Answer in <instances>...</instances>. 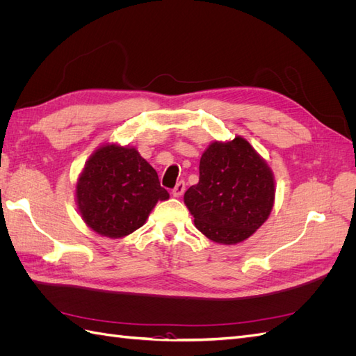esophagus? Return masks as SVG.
Wrapping results in <instances>:
<instances>
[{
  "instance_id": "34e87169",
  "label": "esophagus",
  "mask_w": 356,
  "mask_h": 356,
  "mask_svg": "<svg viewBox=\"0 0 356 356\" xmlns=\"http://www.w3.org/2000/svg\"><path fill=\"white\" fill-rule=\"evenodd\" d=\"M186 191V182L184 181H179L177 182V186L174 187V190H172V195H174L175 197H181L182 193Z\"/></svg>"
}]
</instances>
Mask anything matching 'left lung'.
Segmentation results:
<instances>
[{
	"mask_svg": "<svg viewBox=\"0 0 356 356\" xmlns=\"http://www.w3.org/2000/svg\"><path fill=\"white\" fill-rule=\"evenodd\" d=\"M273 202L272 170L241 136L207 148L199 182L184 195L197 230L222 245H236L254 234L270 215Z\"/></svg>",
	"mask_w": 356,
	"mask_h": 356,
	"instance_id": "obj_1",
	"label": "left lung"
}]
</instances>
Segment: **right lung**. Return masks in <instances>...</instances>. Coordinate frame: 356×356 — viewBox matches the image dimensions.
Wrapping results in <instances>:
<instances>
[{
	"label": "right lung",
	"instance_id": "obj_1",
	"mask_svg": "<svg viewBox=\"0 0 356 356\" xmlns=\"http://www.w3.org/2000/svg\"><path fill=\"white\" fill-rule=\"evenodd\" d=\"M75 197L88 227L118 239L143 227L156 203L169 199V193L135 148L106 144L86 163Z\"/></svg>",
	"mask_w": 356,
	"mask_h": 356
}]
</instances>
